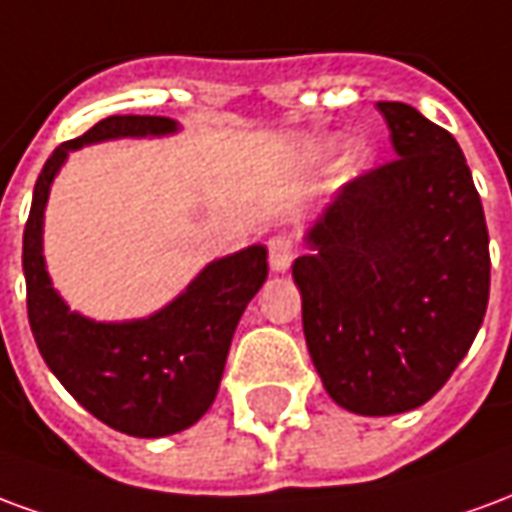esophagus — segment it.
<instances>
[{
  "instance_id": "obj_1",
  "label": "esophagus",
  "mask_w": 512,
  "mask_h": 512,
  "mask_svg": "<svg viewBox=\"0 0 512 512\" xmlns=\"http://www.w3.org/2000/svg\"><path fill=\"white\" fill-rule=\"evenodd\" d=\"M296 257V241L290 238L288 233H277L268 238V263H271V271L277 274H285Z\"/></svg>"
}]
</instances>
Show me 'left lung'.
Here are the masks:
<instances>
[{"label": "left lung", "mask_w": 512, "mask_h": 512, "mask_svg": "<svg viewBox=\"0 0 512 512\" xmlns=\"http://www.w3.org/2000/svg\"><path fill=\"white\" fill-rule=\"evenodd\" d=\"M395 158L334 197L296 257L301 321L326 392L362 417L428 403L488 307V227L461 147L408 104L378 101Z\"/></svg>", "instance_id": "left-lung-1"}]
</instances>
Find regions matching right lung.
<instances>
[{
  "label": "right lung",
  "mask_w": 512,
  "mask_h": 512,
  "mask_svg": "<svg viewBox=\"0 0 512 512\" xmlns=\"http://www.w3.org/2000/svg\"><path fill=\"white\" fill-rule=\"evenodd\" d=\"M178 131L169 117L115 115L62 142L35 183L24 227L27 315L40 356L60 384L109 428L158 439L191 428L219 392L227 351L246 304L268 277L266 246L213 260L164 310L126 323H98L68 310L43 260V211L51 180L71 150L120 136Z\"/></svg>",
  "instance_id": "1"
}]
</instances>
